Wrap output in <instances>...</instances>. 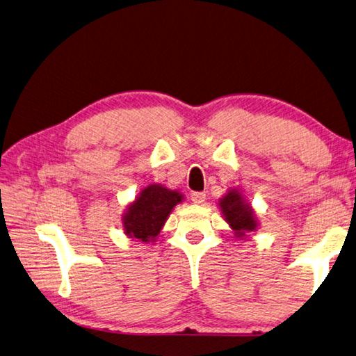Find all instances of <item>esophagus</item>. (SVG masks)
<instances>
[{"instance_id":"obj_1","label":"esophagus","mask_w":356,"mask_h":356,"mask_svg":"<svg viewBox=\"0 0 356 356\" xmlns=\"http://www.w3.org/2000/svg\"><path fill=\"white\" fill-rule=\"evenodd\" d=\"M205 197H207V195L204 191H195V193H191V200L195 204H202L204 200H205Z\"/></svg>"}]
</instances>
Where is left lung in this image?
<instances>
[{
  "mask_svg": "<svg viewBox=\"0 0 356 356\" xmlns=\"http://www.w3.org/2000/svg\"><path fill=\"white\" fill-rule=\"evenodd\" d=\"M219 207H221L225 221L235 230V235L238 238H243L245 234L257 229L254 211H252L250 205L245 202L240 191L230 190L227 195L219 200Z\"/></svg>",
  "mask_w": 356,
  "mask_h": 356,
  "instance_id": "1",
  "label": "left lung"
}]
</instances>
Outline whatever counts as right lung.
Instances as JSON below:
<instances>
[{
    "label": "right lung",
    "mask_w": 356,
    "mask_h": 356,
    "mask_svg": "<svg viewBox=\"0 0 356 356\" xmlns=\"http://www.w3.org/2000/svg\"><path fill=\"white\" fill-rule=\"evenodd\" d=\"M182 199L179 191L168 190L160 184L146 186L122 216L124 234L143 243L154 241L174 207Z\"/></svg>",
    "instance_id": "1"
}]
</instances>
